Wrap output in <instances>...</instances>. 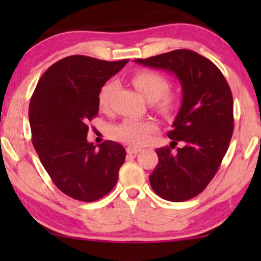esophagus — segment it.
Listing matches in <instances>:
<instances>
[{
    "instance_id": "34e87169",
    "label": "esophagus",
    "mask_w": 261,
    "mask_h": 261,
    "mask_svg": "<svg viewBox=\"0 0 261 261\" xmlns=\"http://www.w3.org/2000/svg\"><path fill=\"white\" fill-rule=\"evenodd\" d=\"M126 151L128 154H138L139 152L141 151V148H138V147H133V146H128V147L126 148Z\"/></svg>"
}]
</instances>
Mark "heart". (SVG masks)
I'll return each instance as SVG.
<instances>
[{"instance_id":"obj_1","label":"heart","mask_w":261,"mask_h":261,"mask_svg":"<svg viewBox=\"0 0 261 261\" xmlns=\"http://www.w3.org/2000/svg\"><path fill=\"white\" fill-rule=\"evenodd\" d=\"M134 87L164 116H171L176 112L179 97L174 91L169 90V81L165 76L154 71L142 70L132 77ZM117 89L116 81H109L103 85L98 94V105L102 109H108L114 92ZM156 126L152 121L124 119L112 128V137L126 144L141 146L149 140Z\"/></svg>"}]
</instances>
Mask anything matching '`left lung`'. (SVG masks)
<instances>
[{
  "label": "left lung",
  "instance_id": "obj_1",
  "mask_svg": "<svg viewBox=\"0 0 261 261\" xmlns=\"http://www.w3.org/2000/svg\"><path fill=\"white\" fill-rule=\"evenodd\" d=\"M142 65L171 71L181 84L183 101L167 135L169 146L156 148L158 165L149 183L160 197L184 202L201 194L226 155L234 129L233 96L226 78L213 62L191 49H174L146 59Z\"/></svg>",
  "mask_w": 261,
  "mask_h": 261
}]
</instances>
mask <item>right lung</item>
Wrapping results in <instances>:
<instances>
[{"label": "right lung", "mask_w": 261, "mask_h": 261, "mask_svg": "<svg viewBox=\"0 0 261 261\" xmlns=\"http://www.w3.org/2000/svg\"><path fill=\"white\" fill-rule=\"evenodd\" d=\"M128 59L107 62L70 56L39 80L28 109L32 142L53 183L71 198L94 202L115 187L126 159L120 144H89L88 122L98 114V94Z\"/></svg>", "instance_id": "add662e5"}]
</instances>
